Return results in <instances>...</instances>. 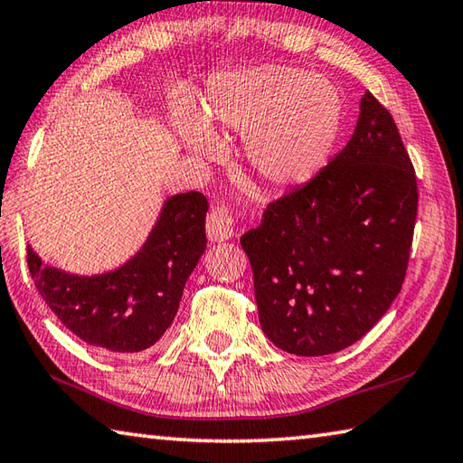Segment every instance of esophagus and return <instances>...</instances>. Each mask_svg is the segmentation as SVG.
I'll return each instance as SVG.
<instances>
[{"instance_id":"obj_1","label":"esophagus","mask_w":463,"mask_h":463,"mask_svg":"<svg viewBox=\"0 0 463 463\" xmlns=\"http://www.w3.org/2000/svg\"><path fill=\"white\" fill-rule=\"evenodd\" d=\"M207 238L212 241H225L233 238V215L225 205H217L207 215Z\"/></svg>"}]
</instances>
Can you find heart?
Here are the masks:
<instances>
[{
	"label": "heart",
	"mask_w": 463,
	"mask_h": 463,
	"mask_svg": "<svg viewBox=\"0 0 463 463\" xmlns=\"http://www.w3.org/2000/svg\"><path fill=\"white\" fill-rule=\"evenodd\" d=\"M203 120L179 117L183 145L195 155L220 149L215 135H243L254 175L272 189L308 183L335 153L345 100L325 76L294 66H256L217 76L203 96Z\"/></svg>",
	"instance_id": "b5f03b06"
}]
</instances>
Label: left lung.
Instances as JSON below:
<instances>
[{
  "label": "left lung",
  "instance_id": "left-lung-1",
  "mask_svg": "<svg viewBox=\"0 0 463 463\" xmlns=\"http://www.w3.org/2000/svg\"><path fill=\"white\" fill-rule=\"evenodd\" d=\"M417 179L389 110L367 92L351 141L241 235L264 335L282 351H343L377 325L405 280Z\"/></svg>",
  "mask_w": 463,
  "mask_h": 463
}]
</instances>
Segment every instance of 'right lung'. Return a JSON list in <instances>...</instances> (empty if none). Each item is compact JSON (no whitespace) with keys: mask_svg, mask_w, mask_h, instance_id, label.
<instances>
[{"mask_svg":"<svg viewBox=\"0 0 463 463\" xmlns=\"http://www.w3.org/2000/svg\"><path fill=\"white\" fill-rule=\"evenodd\" d=\"M207 199L199 191L167 197L149 238L123 266L78 276L28 246L32 280L70 333L110 353H138L171 326L183 288L203 256Z\"/></svg>","mask_w":463,"mask_h":463,"instance_id":"add662e5","label":"right lung"}]
</instances>
